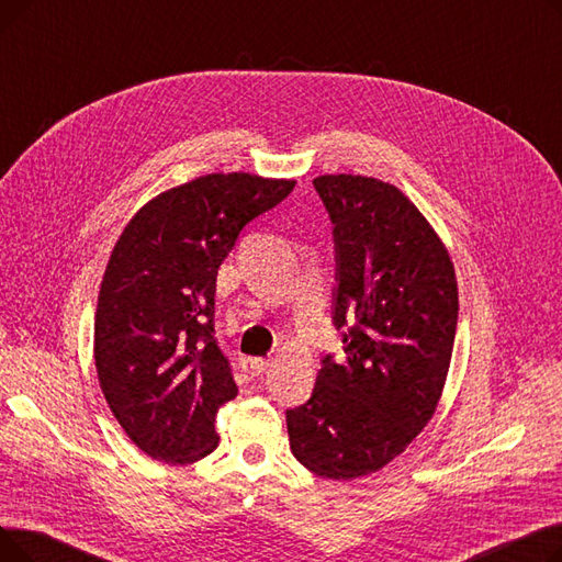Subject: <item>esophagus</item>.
<instances>
[{
    "mask_svg": "<svg viewBox=\"0 0 562 562\" xmlns=\"http://www.w3.org/2000/svg\"><path fill=\"white\" fill-rule=\"evenodd\" d=\"M269 367H271V360H266V358H252L250 360V373L252 375H261Z\"/></svg>",
    "mask_w": 562,
    "mask_h": 562,
    "instance_id": "esophagus-1",
    "label": "esophagus"
}]
</instances>
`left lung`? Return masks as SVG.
Here are the masks:
<instances>
[{
	"label": "left lung",
	"mask_w": 562,
	"mask_h": 562,
	"mask_svg": "<svg viewBox=\"0 0 562 562\" xmlns=\"http://www.w3.org/2000/svg\"><path fill=\"white\" fill-rule=\"evenodd\" d=\"M314 189L335 225L333 323L346 360L323 356L286 430L301 464L350 481L392 462L430 422L451 364L458 282L439 236L396 187L323 175Z\"/></svg>",
	"instance_id": "8db88e82"
}]
</instances>
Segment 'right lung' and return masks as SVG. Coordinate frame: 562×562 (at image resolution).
I'll return each mask as SVG.
<instances>
[{
  "label": "right lung",
  "mask_w": 562,
  "mask_h": 562,
  "mask_svg": "<svg viewBox=\"0 0 562 562\" xmlns=\"http://www.w3.org/2000/svg\"><path fill=\"white\" fill-rule=\"evenodd\" d=\"M293 187L204 175L147 202L117 239L98 299L95 367L113 417L150 458L189 464L218 447L216 412L239 390L216 341V276L241 229Z\"/></svg>",
  "instance_id": "add662e5"
}]
</instances>
